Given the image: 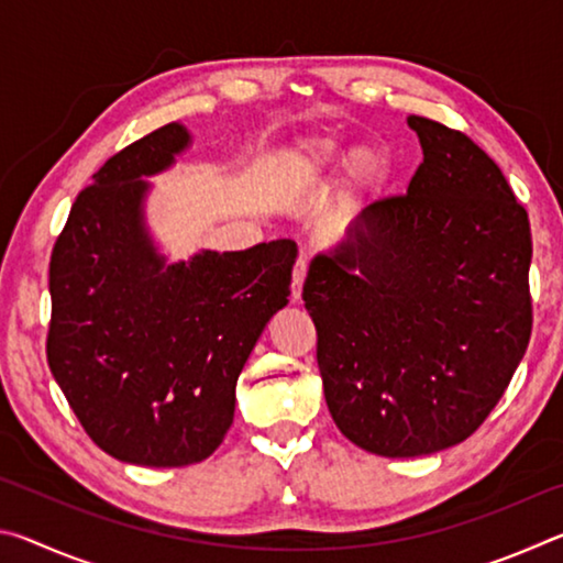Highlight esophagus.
<instances>
[{
    "label": "esophagus",
    "mask_w": 563,
    "mask_h": 563,
    "mask_svg": "<svg viewBox=\"0 0 563 563\" xmlns=\"http://www.w3.org/2000/svg\"><path fill=\"white\" fill-rule=\"evenodd\" d=\"M305 275H308V258H305V255H300L298 263H295V268H292V285H290V288H292V300L300 298Z\"/></svg>",
    "instance_id": "34e87169"
}]
</instances>
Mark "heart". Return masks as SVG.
Listing matches in <instances>:
<instances>
[{
    "label": "heart",
    "mask_w": 563,
    "mask_h": 563,
    "mask_svg": "<svg viewBox=\"0 0 563 563\" xmlns=\"http://www.w3.org/2000/svg\"><path fill=\"white\" fill-rule=\"evenodd\" d=\"M373 164V151L369 148H352L342 151L338 141L332 139H312L300 151H295L290 158V170L300 186H320L328 178L330 170L338 166H347L362 174Z\"/></svg>",
    "instance_id": "obj_1"
}]
</instances>
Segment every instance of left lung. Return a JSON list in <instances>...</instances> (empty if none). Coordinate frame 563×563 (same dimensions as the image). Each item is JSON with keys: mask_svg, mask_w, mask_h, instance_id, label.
Returning a JSON list of instances; mask_svg holds the SVG:
<instances>
[{"mask_svg": "<svg viewBox=\"0 0 563 563\" xmlns=\"http://www.w3.org/2000/svg\"><path fill=\"white\" fill-rule=\"evenodd\" d=\"M424 161L310 263L305 310L338 430L379 456L464 442L531 338V228L501 168L466 136L409 117Z\"/></svg>", "mask_w": 563, "mask_h": 563, "instance_id": "obj_1", "label": "left lung"}]
</instances>
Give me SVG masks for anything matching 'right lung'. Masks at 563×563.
<instances>
[{
    "label": "right lung",
    "instance_id": "add662e5",
    "mask_svg": "<svg viewBox=\"0 0 563 563\" xmlns=\"http://www.w3.org/2000/svg\"><path fill=\"white\" fill-rule=\"evenodd\" d=\"M188 144L166 123L113 154L79 190L49 261L46 362L84 432L141 466L211 456L265 322L288 305L298 245L206 251L164 265L141 225V176Z\"/></svg>",
    "mask_w": 563,
    "mask_h": 563
}]
</instances>
